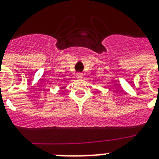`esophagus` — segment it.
Returning a JSON list of instances; mask_svg holds the SVG:
<instances>
[{"label":"esophagus","instance_id":"obj_1","mask_svg":"<svg viewBox=\"0 0 159 159\" xmlns=\"http://www.w3.org/2000/svg\"><path fill=\"white\" fill-rule=\"evenodd\" d=\"M82 76H83V75H82V72H77V74H76V77H77V78H82Z\"/></svg>","mask_w":159,"mask_h":159}]
</instances>
